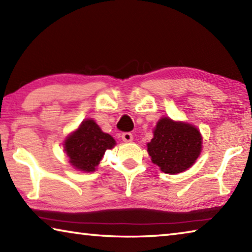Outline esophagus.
Instances as JSON below:
<instances>
[{
	"mask_svg": "<svg viewBox=\"0 0 252 252\" xmlns=\"http://www.w3.org/2000/svg\"><path fill=\"white\" fill-rule=\"evenodd\" d=\"M122 140L125 142H131L133 140V135L131 132H125V133H122Z\"/></svg>",
	"mask_w": 252,
	"mask_h": 252,
	"instance_id": "obj_1",
	"label": "esophagus"
}]
</instances>
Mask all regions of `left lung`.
<instances>
[{
    "label": "left lung",
    "mask_w": 252,
    "mask_h": 252,
    "mask_svg": "<svg viewBox=\"0 0 252 252\" xmlns=\"http://www.w3.org/2000/svg\"><path fill=\"white\" fill-rule=\"evenodd\" d=\"M147 146L152 162L161 171L176 174L186 171L198 159L202 136L192 125L161 118Z\"/></svg>",
    "instance_id": "1"
}]
</instances>
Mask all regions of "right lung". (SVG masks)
I'll use <instances>...</instances> for the list:
<instances>
[{"mask_svg":"<svg viewBox=\"0 0 252 252\" xmlns=\"http://www.w3.org/2000/svg\"><path fill=\"white\" fill-rule=\"evenodd\" d=\"M116 146V140L104 133L92 119L82 121L80 126L67 136L64 151L70 163L79 171H95L104 153Z\"/></svg>","mask_w":252,"mask_h":252,"instance_id":"add662e5","label":"right lung"}]
</instances>
